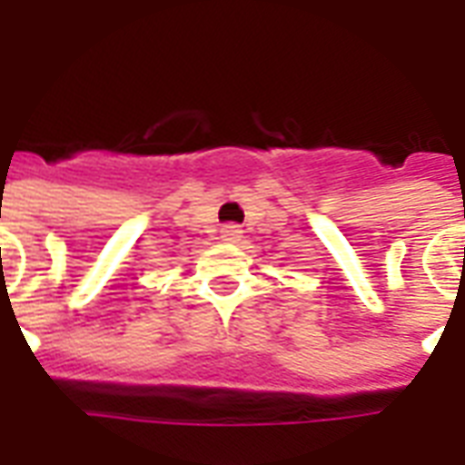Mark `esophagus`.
<instances>
[{
	"instance_id": "obj_1",
	"label": "esophagus",
	"mask_w": 465,
	"mask_h": 465,
	"mask_svg": "<svg viewBox=\"0 0 465 465\" xmlns=\"http://www.w3.org/2000/svg\"><path fill=\"white\" fill-rule=\"evenodd\" d=\"M241 226L236 224H226L222 226V241H226V243H236V241L241 239Z\"/></svg>"
}]
</instances>
